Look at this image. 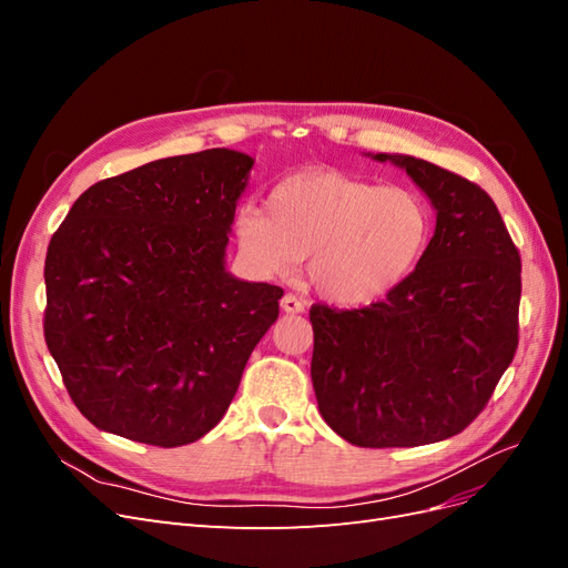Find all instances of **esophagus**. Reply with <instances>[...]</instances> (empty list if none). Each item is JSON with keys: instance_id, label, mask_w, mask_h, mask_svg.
Returning a JSON list of instances; mask_svg holds the SVG:
<instances>
[{"instance_id": "esophagus-1", "label": "esophagus", "mask_w": 568, "mask_h": 568, "mask_svg": "<svg viewBox=\"0 0 568 568\" xmlns=\"http://www.w3.org/2000/svg\"><path fill=\"white\" fill-rule=\"evenodd\" d=\"M282 311H284V313H291V315H296V313H303V311H305V303H303L298 296H294V294H286V296L282 298Z\"/></svg>"}]
</instances>
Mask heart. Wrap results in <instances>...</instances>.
<instances>
[{
	"instance_id": "1",
	"label": "heart",
	"mask_w": 568,
	"mask_h": 568,
	"mask_svg": "<svg viewBox=\"0 0 568 568\" xmlns=\"http://www.w3.org/2000/svg\"><path fill=\"white\" fill-rule=\"evenodd\" d=\"M234 234L244 261L261 274H288L311 255L307 272L324 298L365 305L417 270L434 215L407 186L303 170L270 189L267 211H239Z\"/></svg>"
}]
</instances>
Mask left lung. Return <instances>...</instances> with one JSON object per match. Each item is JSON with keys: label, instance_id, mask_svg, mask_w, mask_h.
Returning a JSON list of instances; mask_svg holds the SVG:
<instances>
[{"label": "left lung", "instance_id": "1", "mask_svg": "<svg viewBox=\"0 0 568 568\" xmlns=\"http://www.w3.org/2000/svg\"><path fill=\"white\" fill-rule=\"evenodd\" d=\"M400 165L436 209L422 263L357 311L313 305V388L324 422L359 448H415L464 432L519 346L521 257L478 184L415 156Z\"/></svg>", "mask_w": 568, "mask_h": 568}]
</instances>
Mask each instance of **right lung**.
Segmentation results:
<instances>
[{
  "label": "right lung",
  "instance_id": "1",
  "mask_svg": "<svg viewBox=\"0 0 568 568\" xmlns=\"http://www.w3.org/2000/svg\"><path fill=\"white\" fill-rule=\"evenodd\" d=\"M251 168L230 149L151 161L92 184L51 236L44 341L101 432L178 448L227 412L284 296L225 270Z\"/></svg>",
  "mask_w": 568,
  "mask_h": 568
}]
</instances>
